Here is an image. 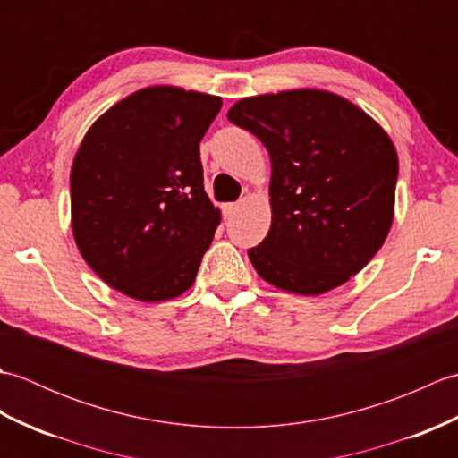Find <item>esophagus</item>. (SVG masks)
<instances>
[{"instance_id": "34e87169", "label": "esophagus", "mask_w": 458, "mask_h": 458, "mask_svg": "<svg viewBox=\"0 0 458 458\" xmlns=\"http://www.w3.org/2000/svg\"><path fill=\"white\" fill-rule=\"evenodd\" d=\"M238 207L240 204L238 202H228V204H224L222 207V212H224V218H230L232 214H234L236 210H238Z\"/></svg>"}]
</instances>
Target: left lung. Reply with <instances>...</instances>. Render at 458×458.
Returning a JSON list of instances; mask_svg holds the SVG:
<instances>
[{
    "instance_id": "left-lung-1",
    "label": "left lung",
    "mask_w": 458,
    "mask_h": 458,
    "mask_svg": "<svg viewBox=\"0 0 458 458\" xmlns=\"http://www.w3.org/2000/svg\"><path fill=\"white\" fill-rule=\"evenodd\" d=\"M271 159V226L248 256L259 277L320 295L356 276L394 222L397 153L382 125L346 98L299 89L232 106Z\"/></svg>"
}]
</instances>
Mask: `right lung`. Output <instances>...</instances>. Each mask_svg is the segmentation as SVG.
Masks as SVG:
<instances>
[{"label": "right lung", "mask_w": 458, "mask_h": 458, "mask_svg": "<svg viewBox=\"0 0 458 458\" xmlns=\"http://www.w3.org/2000/svg\"><path fill=\"white\" fill-rule=\"evenodd\" d=\"M220 108L218 96L149 86L86 131L71 171L72 234L120 293L157 303L192 287L220 224L199 151Z\"/></svg>", "instance_id": "right-lung-1"}]
</instances>
